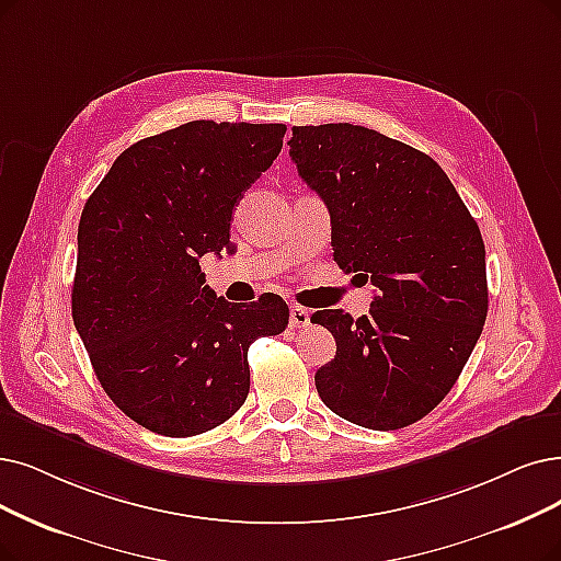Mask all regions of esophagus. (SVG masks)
<instances>
[{
	"label": "esophagus",
	"instance_id": "obj_1",
	"mask_svg": "<svg viewBox=\"0 0 561 561\" xmlns=\"http://www.w3.org/2000/svg\"><path fill=\"white\" fill-rule=\"evenodd\" d=\"M310 324V312L301 306H289V327L304 329Z\"/></svg>",
	"mask_w": 561,
	"mask_h": 561
}]
</instances>
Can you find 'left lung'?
<instances>
[{
    "label": "left lung",
    "mask_w": 561,
    "mask_h": 561,
    "mask_svg": "<svg viewBox=\"0 0 561 561\" xmlns=\"http://www.w3.org/2000/svg\"><path fill=\"white\" fill-rule=\"evenodd\" d=\"M289 156L329 207L333 260L377 287L368 316L310 318L335 339L318 393L364 428H405L451 391L483 331L481 230L428 153L373 128L295 126Z\"/></svg>",
    "instance_id": "1"
}]
</instances>
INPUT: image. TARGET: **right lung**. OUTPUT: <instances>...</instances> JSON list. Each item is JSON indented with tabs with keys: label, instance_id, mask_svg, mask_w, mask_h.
<instances>
[{
	"label": "right lung",
	"instance_id": "1",
	"mask_svg": "<svg viewBox=\"0 0 561 561\" xmlns=\"http://www.w3.org/2000/svg\"><path fill=\"white\" fill-rule=\"evenodd\" d=\"M285 130L182 124L122 151L84 203L73 322L103 391L151 433L193 437L228 421L251 389V343L287 327L278 295L230 304L199 268L230 245L232 211Z\"/></svg>",
	"mask_w": 561,
	"mask_h": 561
}]
</instances>
